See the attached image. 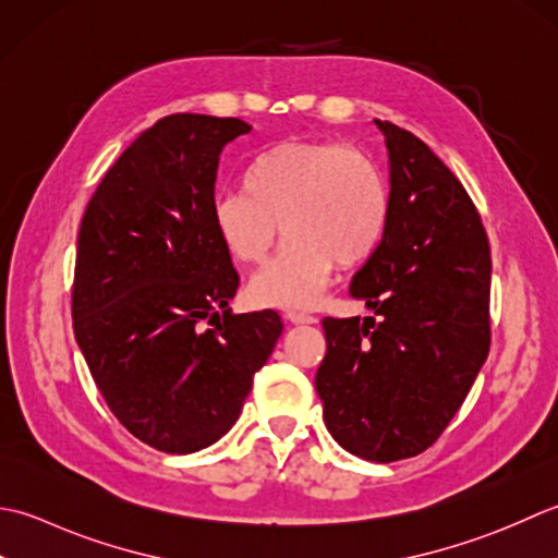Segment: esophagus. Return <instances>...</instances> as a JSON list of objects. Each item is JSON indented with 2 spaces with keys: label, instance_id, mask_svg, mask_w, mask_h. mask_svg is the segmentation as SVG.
<instances>
[{
  "label": "esophagus",
  "instance_id": "esophagus-1",
  "mask_svg": "<svg viewBox=\"0 0 558 558\" xmlns=\"http://www.w3.org/2000/svg\"><path fill=\"white\" fill-rule=\"evenodd\" d=\"M283 317H287V320L293 323V325H315L317 323L315 315L299 313V311H287V313H283Z\"/></svg>",
  "mask_w": 558,
  "mask_h": 558
}]
</instances>
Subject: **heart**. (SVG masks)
<instances>
[{"label": "heart", "instance_id": "heart-1", "mask_svg": "<svg viewBox=\"0 0 558 558\" xmlns=\"http://www.w3.org/2000/svg\"><path fill=\"white\" fill-rule=\"evenodd\" d=\"M390 216L383 170L342 142H281L245 173V192L211 204L214 233L241 265H259L281 233L289 235L271 265L247 287L269 308H311L335 265H359L380 243Z\"/></svg>", "mask_w": 558, "mask_h": 558}]
</instances>
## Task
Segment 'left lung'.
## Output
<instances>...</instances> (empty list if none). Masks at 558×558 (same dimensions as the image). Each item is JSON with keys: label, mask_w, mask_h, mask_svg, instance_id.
Returning a JSON list of instances; mask_svg holds the SVG:
<instances>
[{"label": "left lung", "mask_w": 558, "mask_h": 558, "mask_svg": "<svg viewBox=\"0 0 558 558\" xmlns=\"http://www.w3.org/2000/svg\"><path fill=\"white\" fill-rule=\"evenodd\" d=\"M390 216L349 293L378 317H325L315 375L323 418L371 462L424 452L468 397L492 344V250L452 170L388 120Z\"/></svg>", "instance_id": "8db88e82"}]
</instances>
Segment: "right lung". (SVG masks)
I'll return each mask as SVG.
<instances>
[{
	"label": "right lung",
	"instance_id": "obj_1",
	"mask_svg": "<svg viewBox=\"0 0 558 558\" xmlns=\"http://www.w3.org/2000/svg\"><path fill=\"white\" fill-rule=\"evenodd\" d=\"M238 118L178 112L124 149L78 229L76 344L118 422L161 452L231 430L283 329L275 311L233 315L238 271L214 233L223 146Z\"/></svg>",
	"mask_w": 558,
	"mask_h": 558
}]
</instances>
